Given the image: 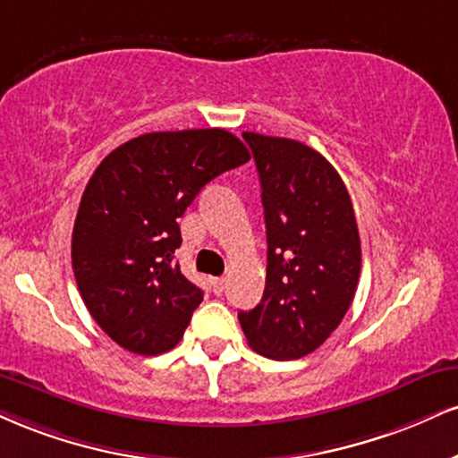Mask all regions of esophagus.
<instances>
[{"label": "esophagus", "mask_w": 458, "mask_h": 458, "mask_svg": "<svg viewBox=\"0 0 458 458\" xmlns=\"http://www.w3.org/2000/svg\"><path fill=\"white\" fill-rule=\"evenodd\" d=\"M211 288L215 294H222L224 288H225V277H215L211 279Z\"/></svg>", "instance_id": "obj_1"}]
</instances>
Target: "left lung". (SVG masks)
I'll return each mask as SVG.
<instances>
[{
  "label": "left lung",
  "instance_id": "obj_1",
  "mask_svg": "<svg viewBox=\"0 0 458 458\" xmlns=\"http://www.w3.org/2000/svg\"><path fill=\"white\" fill-rule=\"evenodd\" d=\"M262 187L267 285L239 311L247 344L273 360L311 354L348 313L360 277V236L348 187L316 148L243 131Z\"/></svg>",
  "mask_w": 458,
  "mask_h": 458
}]
</instances>
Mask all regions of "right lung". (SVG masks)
I'll use <instances>...</instances> for the list:
<instances>
[{"label":"right lung","mask_w":458,"mask_h":458,"mask_svg":"<svg viewBox=\"0 0 458 458\" xmlns=\"http://www.w3.org/2000/svg\"><path fill=\"white\" fill-rule=\"evenodd\" d=\"M250 151L219 128L151 131L102 159L82 191L72 268L91 318L114 344L156 356L183 337L202 290L185 279L176 219Z\"/></svg>","instance_id":"add662e5"}]
</instances>
